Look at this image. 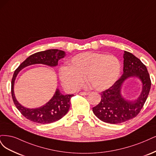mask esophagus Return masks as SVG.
<instances>
[{"mask_svg": "<svg viewBox=\"0 0 156 156\" xmlns=\"http://www.w3.org/2000/svg\"><path fill=\"white\" fill-rule=\"evenodd\" d=\"M80 94L81 95H87L89 94V92H80Z\"/></svg>", "mask_w": 156, "mask_h": 156, "instance_id": "34e87169", "label": "esophagus"}]
</instances>
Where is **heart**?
<instances>
[{
  "mask_svg": "<svg viewBox=\"0 0 156 156\" xmlns=\"http://www.w3.org/2000/svg\"><path fill=\"white\" fill-rule=\"evenodd\" d=\"M120 71L121 63L114 55L86 52L73 56L67 67L60 69L59 76L63 86L71 91L82 86L85 76L92 88L103 91L116 82Z\"/></svg>",
  "mask_w": 156,
  "mask_h": 156,
  "instance_id": "heart-1",
  "label": "heart"
}]
</instances>
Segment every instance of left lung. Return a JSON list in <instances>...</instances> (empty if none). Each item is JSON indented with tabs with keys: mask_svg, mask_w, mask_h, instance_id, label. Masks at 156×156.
<instances>
[{
	"mask_svg": "<svg viewBox=\"0 0 156 156\" xmlns=\"http://www.w3.org/2000/svg\"><path fill=\"white\" fill-rule=\"evenodd\" d=\"M123 74L111 87L102 92L100 103L93 108L94 114L102 121L119 124L135 117L147 99L151 87V80L145 65L133 54L124 53ZM136 77L142 82V91L135 101L125 99L121 94L122 85L125 80Z\"/></svg>",
	"mask_w": 156,
	"mask_h": 156,
	"instance_id": "8db88e82",
	"label": "left lung"
}]
</instances>
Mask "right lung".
I'll list each match as a JSON object with an SVG mask.
<instances>
[{
  "instance_id": "add662e5",
  "label": "right lung",
  "mask_w": 156,
  "mask_h": 156,
  "mask_svg": "<svg viewBox=\"0 0 156 156\" xmlns=\"http://www.w3.org/2000/svg\"><path fill=\"white\" fill-rule=\"evenodd\" d=\"M65 52L58 49H50L35 53L27 58L15 71L12 80V96L14 104L23 116L30 121L39 124H49L61 119L67 114L71 106L70 100L73 94L64 95L56 89L54 96L42 106L30 109L19 103L14 94L15 80L19 73L29 65L43 64L50 67H56L60 59L64 58Z\"/></svg>"
}]
</instances>
